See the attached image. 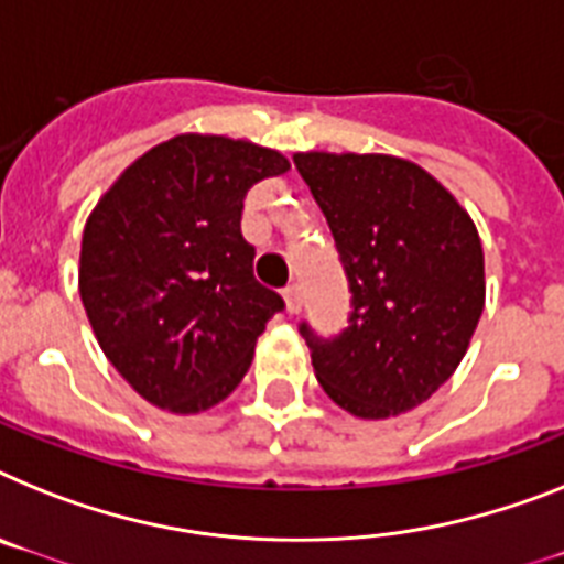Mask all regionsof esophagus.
I'll return each instance as SVG.
<instances>
[{
  "instance_id": "obj_1",
  "label": "esophagus",
  "mask_w": 564,
  "mask_h": 564,
  "mask_svg": "<svg viewBox=\"0 0 564 564\" xmlns=\"http://www.w3.org/2000/svg\"><path fill=\"white\" fill-rule=\"evenodd\" d=\"M283 301H286V312L297 315L301 306H304V292H301V283H290L286 290H283Z\"/></svg>"
}]
</instances>
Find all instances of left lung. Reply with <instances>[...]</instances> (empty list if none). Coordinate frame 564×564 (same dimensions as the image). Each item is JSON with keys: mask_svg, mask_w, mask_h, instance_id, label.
I'll return each instance as SVG.
<instances>
[{"mask_svg": "<svg viewBox=\"0 0 564 564\" xmlns=\"http://www.w3.org/2000/svg\"><path fill=\"white\" fill-rule=\"evenodd\" d=\"M295 165L333 229L349 326L301 324L324 392L358 419L424 404L465 358L485 310L476 224L421 165L392 154L301 151Z\"/></svg>", "mask_w": 564, "mask_h": 564, "instance_id": "1", "label": "left lung"}]
</instances>
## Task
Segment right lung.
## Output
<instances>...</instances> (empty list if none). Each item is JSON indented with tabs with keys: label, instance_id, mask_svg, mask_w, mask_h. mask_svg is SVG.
<instances>
[{
	"label": "right lung",
	"instance_id": "right-lung-1",
	"mask_svg": "<svg viewBox=\"0 0 564 564\" xmlns=\"http://www.w3.org/2000/svg\"><path fill=\"white\" fill-rule=\"evenodd\" d=\"M290 172L281 151L177 134L113 180L83 231L79 297L99 349L149 404L177 415L243 381L283 297L254 281L246 192Z\"/></svg>",
	"mask_w": 564,
	"mask_h": 564
}]
</instances>
